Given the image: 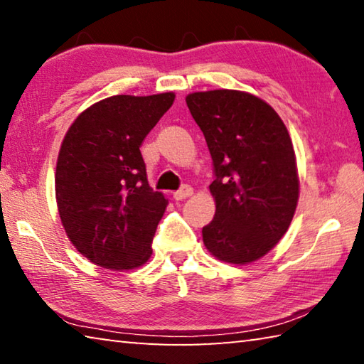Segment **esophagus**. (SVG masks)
<instances>
[{
  "instance_id": "obj_1",
  "label": "esophagus",
  "mask_w": 364,
  "mask_h": 364,
  "mask_svg": "<svg viewBox=\"0 0 364 364\" xmlns=\"http://www.w3.org/2000/svg\"><path fill=\"white\" fill-rule=\"evenodd\" d=\"M193 194H194V189L193 188H191V186H183L181 189L175 191L173 197H175V200H184V199H188V197H191Z\"/></svg>"
}]
</instances>
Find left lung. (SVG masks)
I'll use <instances>...</instances> for the list:
<instances>
[{
	"label": "left lung",
	"instance_id": "8db88e82",
	"mask_svg": "<svg viewBox=\"0 0 364 364\" xmlns=\"http://www.w3.org/2000/svg\"><path fill=\"white\" fill-rule=\"evenodd\" d=\"M186 104L217 176L210 184L217 210L202 228L204 245L220 262H255L281 241L297 208L292 139L278 112L245 91H197Z\"/></svg>",
	"mask_w": 364,
	"mask_h": 364
}]
</instances>
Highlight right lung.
Wrapping results in <instances>:
<instances>
[{
    "mask_svg": "<svg viewBox=\"0 0 364 364\" xmlns=\"http://www.w3.org/2000/svg\"><path fill=\"white\" fill-rule=\"evenodd\" d=\"M175 93L117 95L85 109L67 130L56 164V202L67 237L97 267L127 271L152 255L168 200L152 191L139 146Z\"/></svg>",
    "mask_w": 364,
    "mask_h": 364,
    "instance_id": "obj_1",
    "label": "right lung"
}]
</instances>
